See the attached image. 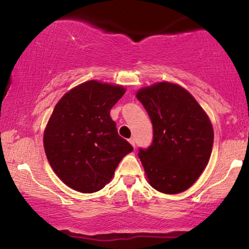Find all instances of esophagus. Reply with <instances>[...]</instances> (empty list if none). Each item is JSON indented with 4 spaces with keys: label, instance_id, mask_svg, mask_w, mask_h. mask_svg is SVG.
<instances>
[{
    "label": "esophagus",
    "instance_id": "obj_1",
    "mask_svg": "<svg viewBox=\"0 0 249 249\" xmlns=\"http://www.w3.org/2000/svg\"><path fill=\"white\" fill-rule=\"evenodd\" d=\"M129 142H130V144H131L132 146H134V147L136 146V145H135V138H132V137H131L130 139H129Z\"/></svg>",
    "mask_w": 249,
    "mask_h": 249
}]
</instances>
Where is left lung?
I'll use <instances>...</instances> for the list:
<instances>
[{
    "label": "left lung",
    "mask_w": 249,
    "mask_h": 249,
    "mask_svg": "<svg viewBox=\"0 0 249 249\" xmlns=\"http://www.w3.org/2000/svg\"><path fill=\"white\" fill-rule=\"evenodd\" d=\"M153 124V142L138 156L153 188L164 194L188 189L209 163L214 132L193 95L179 85L158 83L138 90Z\"/></svg>",
    "instance_id": "1"
}]
</instances>
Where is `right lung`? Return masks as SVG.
<instances>
[{
  "instance_id": "obj_1",
  "label": "right lung",
  "mask_w": 249,
  "mask_h": 249,
  "mask_svg": "<svg viewBox=\"0 0 249 249\" xmlns=\"http://www.w3.org/2000/svg\"><path fill=\"white\" fill-rule=\"evenodd\" d=\"M122 86L89 80L57 102L44 131V148L53 171L77 192L90 194L110 181L134 147L120 137L110 117Z\"/></svg>"
}]
</instances>
